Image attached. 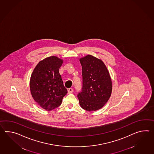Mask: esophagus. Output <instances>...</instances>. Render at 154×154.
<instances>
[{"label":"esophagus","mask_w":154,"mask_h":154,"mask_svg":"<svg viewBox=\"0 0 154 154\" xmlns=\"http://www.w3.org/2000/svg\"><path fill=\"white\" fill-rule=\"evenodd\" d=\"M73 92V89L72 88H69L68 89V93H71Z\"/></svg>","instance_id":"esophagus-1"}]
</instances>
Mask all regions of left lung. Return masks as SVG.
I'll list each match as a JSON object with an SVG mask.
<instances>
[{
	"mask_svg": "<svg viewBox=\"0 0 154 154\" xmlns=\"http://www.w3.org/2000/svg\"><path fill=\"white\" fill-rule=\"evenodd\" d=\"M82 68V90L78 93L81 106L92 112L102 108L112 93V80L102 60L92 55L80 59Z\"/></svg>",
	"mask_w": 154,
	"mask_h": 154,
	"instance_id": "8db88e82",
	"label": "left lung"
}]
</instances>
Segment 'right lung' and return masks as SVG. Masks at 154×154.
<instances>
[{"label": "right lung", "instance_id": "1", "mask_svg": "<svg viewBox=\"0 0 154 154\" xmlns=\"http://www.w3.org/2000/svg\"><path fill=\"white\" fill-rule=\"evenodd\" d=\"M62 63L63 61L56 56L48 57L38 63L31 75V95L45 109L51 110L57 108L67 93L59 73Z\"/></svg>", "mask_w": 154, "mask_h": 154}]
</instances>
